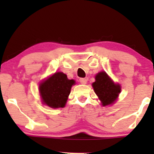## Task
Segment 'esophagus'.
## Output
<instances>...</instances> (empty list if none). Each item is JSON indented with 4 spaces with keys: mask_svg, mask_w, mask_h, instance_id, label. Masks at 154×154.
<instances>
[{
    "mask_svg": "<svg viewBox=\"0 0 154 154\" xmlns=\"http://www.w3.org/2000/svg\"><path fill=\"white\" fill-rule=\"evenodd\" d=\"M79 81H80V83H82V84H86L87 83V79L86 78H80V80H79Z\"/></svg>",
    "mask_w": 154,
    "mask_h": 154,
    "instance_id": "34e87169",
    "label": "esophagus"
}]
</instances>
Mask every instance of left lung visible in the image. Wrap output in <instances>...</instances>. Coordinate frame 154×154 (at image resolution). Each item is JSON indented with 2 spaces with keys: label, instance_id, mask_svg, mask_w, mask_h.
<instances>
[{
  "label": "left lung",
  "instance_id": "8db88e82",
  "mask_svg": "<svg viewBox=\"0 0 154 154\" xmlns=\"http://www.w3.org/2000/svg\"><path fill=\"white\" fill-rule=\"evenodd\" d=\"M92 86L103 106L112 104L121 92L120 85L115 84L104 71L96 75L95 82L92 83Z\"/></svg>",
  "mask_w": 154,
  "mask_h": 154
}]
</instances>
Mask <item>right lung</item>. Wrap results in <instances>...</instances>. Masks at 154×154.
<instances>
[{"label": "right lung", "instance_id": "obj_1", "mask_svg": "<svg viewBox=\"0 0 154 154\" xmlns=\"http://www.w3.org/2000/svg\"><path fill=\"white\" fill-rule=\"evenodd\" d=\"M74 80H68L67 75L63 72H57L40 83L39 92L43 103L51 108L64 107Z\"/></svg>", "mask_w": 154, "mask_h": 154}]
</instances>
